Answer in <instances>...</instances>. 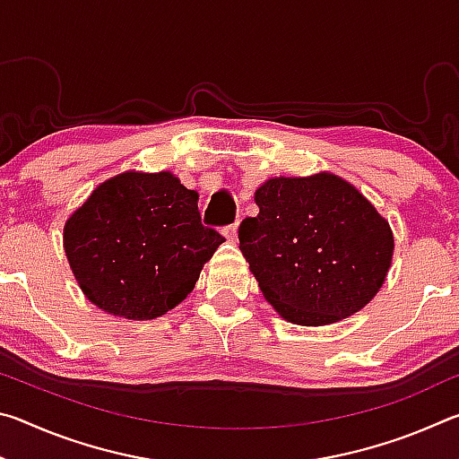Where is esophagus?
I'll return each mask as SVG.
<instances>
[{
  "mask_svg": "<svg viewBox=\"0 0 459 459\" xmlns=\"http://www.w3.org/2000/svg\"><path fill=\"white\" fill-rule=\"evenodd\" d=\"M237 229H238V222H232L229 227H224V235H227V238L232 240V243L237 240Z\"/></svg>",
  "mask_w": 459,
  "mask_h": 459,
  "instance_id": "34e87169",
  "label": "esophagus"
}]
</instances>
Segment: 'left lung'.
I'll list each match as a JSON object with an SVG mask.
<instances>
[{"label":"left lung","instance_id":"8db88e82","mask_svg":"<svg viewBox=\"0 0 459 459\" xmlns=\"http://www.w3.org/2000/svg\"><path fill=\"white\" fill-rule=\"evenodd\" d=\"M259 214L238 248L259 290L287 322L325 325L375 298L393 259L388 222L333 174L275 178L255 192Z\"/></svg>","mask_w":459,"mask_h":459}]
</instances>
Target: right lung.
Wrapping results in <instances>:
<instances>
[{"mask_svg":"<svg viewBox=\"0 0 459 459\" xmlns=\"http://www.w3.org/2000/svg\"><path fill=\"white\" fill-rule=\"evenodd\" d=\"M222 243L200 221L198 194L169 172L111 178L65 227L66 257L84 295L127 320H153L180 304Z\"/></svg>","mask_w":459,"mask_h":459,"instance_id":"obj_1","label":"right lung"}]
</instances>
